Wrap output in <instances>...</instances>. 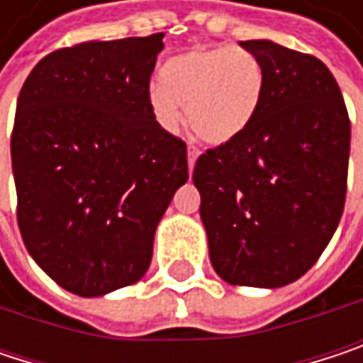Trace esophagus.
I'll return each mask as SVG.
<instances>
[{"mask_svg": "<svg viewBox=\"0 0 363 363\" xmlns=\"http://www.w3.org/2000/svg\"><path fill=\"white\" fill-rule=\"evenodd\" d=\"M197 155H199V151H197V147H193V145H189V149H186V157H189V172H193V168H195V160H197Z\"/></svg>", "mask_w": 363, "mask_h": 363, "instance_id": "esophagus-1", "label": "esophagus"}]
</instances>
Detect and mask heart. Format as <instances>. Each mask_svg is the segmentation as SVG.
<instances>
[{"instance_id":"heart-1","label":"heart","mask_w":363,"mask_h":363,"mask_svg":"<svg viewBox=\"0 0 363 363\" xmlns=\"http://www.w3.org/2000/svg\"><path fill=\"white\" fill-rule=\"evenodd\" d=\"M147 103L166 132L184 123V107L193 132L212 145L242 136L258 115L264 96V71L250 50L233 45L193 48L166 60Z\"/></svg>"}]
</instances>
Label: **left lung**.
Returning a JSON list of instances; mask_svg holds the SVG:
<instances>
[{
    "mask_svg": "<svg viewBox=\"0 0 363 363\" xmlns=\"http://www.w3.org/2000/svg\"><path fill=\"white\" fill-rule=\"evenodd\" d=\"M264 96L250 128L193 170L214 271L233 286L281 288L326 250L345 208L351 123L326 65L269 39Z\"/></svg>",
    "mask_w": 363,
    "mask_h": 363,
    "instance_id": "1",
    "label": "left lung"
}]
</instances>
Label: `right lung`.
<instances>
[{"label": "right lung", "instance_id": "obj_1", "mask_svg": "<svg viewBox=\"0 0 363 363\" xmlns=\"http://www.w3.org/2000/svg\"><path fill=\"white\" fill-rule=\"evenodd\" d=\"M162 50L164 33L62 48L18 94L10 151L21 235L37 264L84 298L147 273L155 229L189 181L186 145L147 103Z\"/></svg>", "mask_w": 363, "mask_h": 363}]
</instances>
